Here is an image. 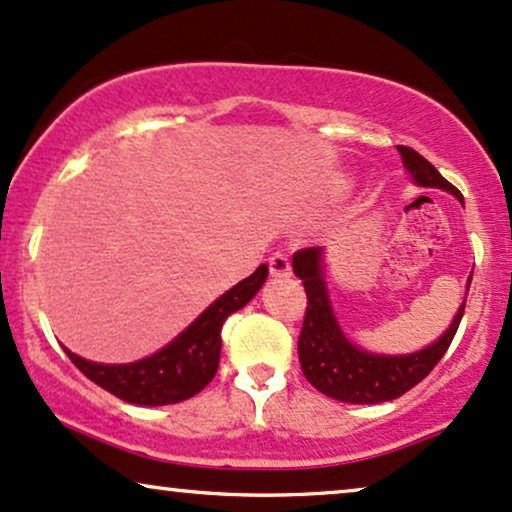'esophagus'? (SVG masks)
I'll use <instances>...</instances> for the list:
<instances>
[{
  "mask_svg": "<svg viewBox=\"0 0 512 512\" xmlns=\"http://www.w3.org/2000/svg\"><path fill=\"white\" fill-rule=\"evenodd\" d=\"M269 271L271 276L276 278H286L293 274V267H290V260L286 252H274V255L269 257Z\"/></svg>",
  "mask_w": 512,
  "mask_h": 512,
  "instance_id": "34e87169",
  "label": "esophagus"
}]
</instances>
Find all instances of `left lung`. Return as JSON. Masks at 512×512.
Listing matches in <instances>:
<instances>
[{"label":"left lung","mask_w":512,"mask_h":512,"mask_svg":"<svg viewBox=\"0 0 512 512\" xmlns=\"http://www.w3.org/2000/svg\"><path fill=\"white\" fill-rule=\"evenodd\" d=\"M397 148L406 172L418 186L449 191L463 203L461 191L449 184L435 165L409 146ZM321 255V248H304L293 255V271L304 283V293H307V312H304L300 340H297L304 378L321 394L347 401V404H380V401L401 397L411 387H416L444 357L458 331V323L463 319L465 302L458 307V314L446 328V333H442V338H437L420 352L399 354V357L364 352L345 338L338 319H335L326 278L321 271Z\"/></svg>","instance_id":"obj_1"}]
</instances>
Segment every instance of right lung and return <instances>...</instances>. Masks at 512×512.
Instances as JSON below:
<instances>
[{
    "instance_id": "right-lung-1",
    "label": "right lung",
    "mask_w": 512,
    "mask_h": 512,
    "mask_svg": "<svg viewBox=\"0 0 512 512\" xmlns=\"http://www.w3.org/2000/svg\"><path fill=\"white\" fill-rule=\"evenodd\" d=\"M267 274V264H260L255 274L226 290L170 345L134 364H96L77 357L66 347L63 349L92 383L122 401L141 406L177 404L198 394L215 378L224 321L257 295L267 281Z\"/></svg>"
}]
</instances>
